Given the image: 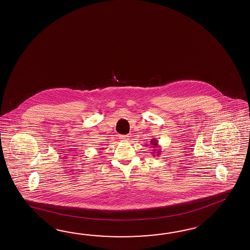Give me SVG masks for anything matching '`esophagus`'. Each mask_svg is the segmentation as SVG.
Here are the masks:
<instances>
[{
  "instance_id": "34e87169",
  "label": "esophagus",
  "mask_w": 250,
  "mask_h": 250,
  "mask_svg": "<svg viewBox=\"0 0 250 250\" xmlns=\"http://www.w3.org/2000/svg\"><path fill=\"white\" fill-rule=\"evenodd\" d=\"M120 139H121L123 142H126V141H128V135H122V136H120Z\"/></svg>"
}]
</instances>
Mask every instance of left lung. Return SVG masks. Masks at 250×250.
Here are the masks:
<instances>
[{"mask_svg":"<svg viewBox=\"0 0 250 250\" xmlns=\"http://www.w3.org/2000/svg\"><path fill=\"white\" fill-rule=\"evenodd\" d=\"M158 148L159 149L157 150V148ZM150 148H152V154H153V157H155V154L157 155V157L158 156H160V153H161V150H160V148L158 147V141H157L156 139H152L150 141Z\"/></svg>","mask_w":250,"mask_h":250,"instance_id":"left-lung-1","label":"left lung"}]
</instances>
